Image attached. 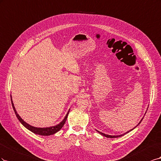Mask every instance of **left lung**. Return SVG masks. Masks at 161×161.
Masks as SVG:
<instances>
[{
    "mask_svg": "<svg viewBox=\"0 0 161 161\" xmlns=\"http://www.w3.org/2000/svg\"><path fill=\"white\" fill-rule=\"evenodd\" d=\"M142 119H143V118H142V120L140 121V122L138 123V125H139V124L141 123V121H142ZM137 126H136V127H137ZM134 127V128H135ZM134 128H133V129L132 130H130V131H128L127 132H126L125 133V134H123V135H120V136H110V135H107V134H103V133H102V132H100V131H97V130H96V131H97L98 133H99V134H101V135H103V136H105V137H110V138H114V137H121V136H124V135H125V134H127V133H128V132H130V131H131V130H134Z\"/></svg>",
    "mask_w": 161,
    "mask_h": 161,
    "instance_id": "obj_1",
    "label": "left lung"
}]
</instances>
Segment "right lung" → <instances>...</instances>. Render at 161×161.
<instances>
[{
	"instance_id": "1",
	"label": "right lung",
	"mask_w": 161,
	"mask_h": 161,
	"mask_svg": "<svg viewBox=\"0 0 161 161\" xmlns=\"http://www.w3.org/2000/svg\"><path fill=\"white\" fill-rule=\"evenodd\" d=\"M11 103H12V106H13V110H14L15 111V113L16 114V116L17 117V119H19V121L21 123V124L23 125H24V127H25L27 130H29L30 131H31V132L34 133V134H38V135H41V136H50V135H53L54 134H55V133H57V131H58L59 130H60L61 128L63 127L64 124L65 123V121L67 120V116H68V114H69V111H68L67 114H66L65 117L64 118L63 120L59 123L58 124V125H55V126H53V127H44V128H38V127H33L31 125H30L29 124H27V123H25L23 119L20 117V116L19 115V114H17L16 110L15 108V107H14V104H13V101H12V99H11Z\"/></svg>"
}]
</instances>
